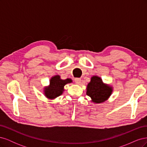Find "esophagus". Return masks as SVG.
I'll list each match as a JSON object with an SVG mask.
<instances>
[{"mask_svg": "<svg viewBox=\"0 0 147 147\" xmlns=\"http://www.w3.org/2000/svg\"><path fill=\"white\" fill-rule=\"evenodd\" d=\"M74 80H75V82L77 84H80L81 83V78H75V79H74Z\"/></svg>", "mask_w": 147, "mask_h": 147, "instance_id": "34e87169", "label": "esophagus"}]
</instances>
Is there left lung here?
Instances as JSON below:
<instances>
[{
	"mask_svg": "<svg viewBox=\"0 0 147 147\" xmlns=\"http://www.w3.org/2000/svg\"><path fill=\"white\" fill-rule=\"evenodd\" d=\"M113 92V88L107 84L104 83L100 77L92 76L86 88V94L90 96L91 102L100 104L107 100Z\"/></svg>",
	"mask_w": 147,
	"mask_h": 147,
	"instance_id": "8db88e82",
	"label": "left lung"
}]
</instances>
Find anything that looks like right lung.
Wrapping results in <instances>:
<instances>
[{
  "mask_svg": "<svg viewBox=\"0 0 147 147\" xmlns=\"http://www.w3.org/2000/svg\"><path fill=\"white\" fill-rule=\"evenodd\" d=\"M72 82L70 78L62 80L59 75H55L51 78L49 86L44 88V95L49 99H54L63 94L66 84Z\"/></svg>",
  "mask_w": 147,
  "mask_h": 147,
  "instance_id": "add662e5",
  "label": "right lung"
}]
</instances>
